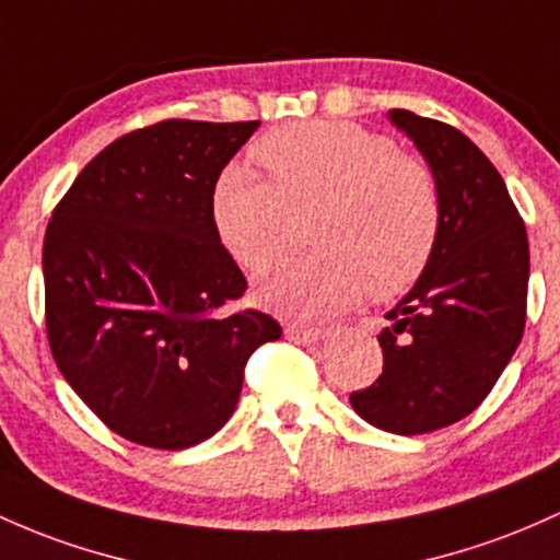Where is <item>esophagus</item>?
<instances>
[{
	"label": "esophagus",
	"mask_w": 560,
	"mask_h": 560,
	"mask_svg": "<svg viewBox=\"0 0 560 560\" xmlns=\"http://www.w3.org/2000/svg\"><path fill=\"white\" fill-rule=\"evenodd\" d=\"M324 335H327V331H324V329H316V327H298V324H290V327L284 329L287 340L298 342V346H311V342L322 340Z\"/></svg>",
	"instance_id": "34e87169"
}]
</instances>
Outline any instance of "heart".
<instances>
[{
	"label": "heart",
	"instance_id": "heart-1",
	"mask_svg": "<svg viewBox=\"0 0 560 560\" xmlns=\"http://www.w3.org/2000/svg\"><path fill=\"white\" fill-rule=\"evenodd\" d=\"M255 156L270 183L233 164L212 190V223L247 270L268 268L311 214V255L294 257L255 287L257 303L316 318L366 292H407L433 260L444 199L433 167L398 151L388 135L350 121H294L262 135Z\"/></svg>",
	"mask_w": 560,
	"mask_h": 560
}]
</instances>
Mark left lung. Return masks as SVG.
<instances>
[{"label":"left lung","instance_id":"8db88e82","mask_svg":"<svg viewBox=\"0 0 560 560\" xmlns=\"http://www.w3.org/2000/svg\"><path fill=\"white\" fill-rule=\"evenodd\" d=\"M390 119L439 177L444 225L415 290L385 313L383 374L350 393V407L374 428L420 435L468 417L518 348L529 238L505 180L470 138L407 108Z\"/></svg>","mask_w":560,"mask_h":560}]
</instances>
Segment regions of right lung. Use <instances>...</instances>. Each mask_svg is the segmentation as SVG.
<instances>
[{
    "instance_id": "right-lung-1",
    "label": "right lung",
    "mask_w": 560,
    "mask_h": 560,
    "mask_svg": "<svg viewBox=\"0 0 560 560\" xmlns=\"http://www.w3.org/2000/svg\"><path fill=\"white\" fill-rule=\"evenodd\" d=\"M260 121L164 119L121 135L55 205L42 249L52 359L103 425L188 450L229 422L244 366L281 327L231 311L247 279L212 190Z\"/></svg>"
}]
</instances>
